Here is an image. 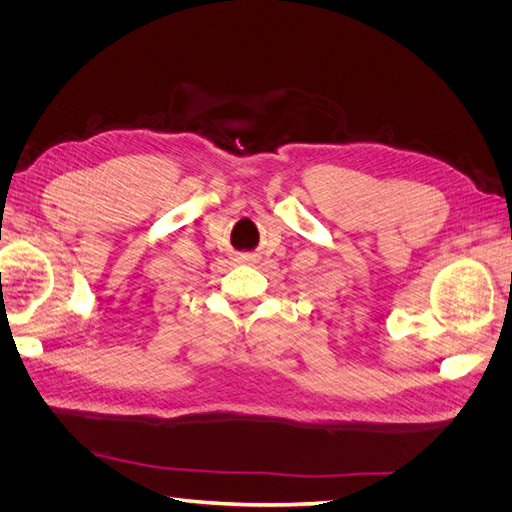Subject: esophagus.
<instances>
[{
  "label": "esophagus",
  "instance_id": "1",
  "mask_svg": "<svg viewBox=\"0 0 512 512\" xmlns=\"http://www.w3.org/2000/svg\"><path fill=\"white\" fill-rule=\"evenodd\" d=\"M243 260H245V262H252V260H254V256L247 254V256H243Z\"/></svg>",
  "mask_w": 512,
  "mask_h": 512
}]
</instances>
